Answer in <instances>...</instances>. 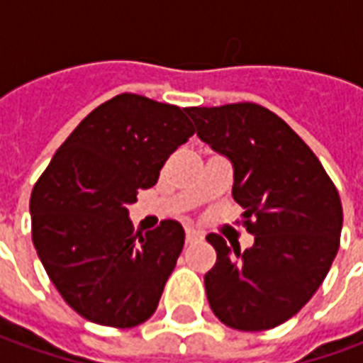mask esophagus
I'll return each mask as SVG.
<instances>
[{
	"mask_svg": "<svg viewBox=\"0 0 363 363\" xmlns=\"http://www.w3.org/2000/svg\"><path fill=\"white\" fill-rule=\"evenodd\" d=\"M201 232H197V230H193V228H187L185 230V242L187 243H193V242H197V240H201Z\"/></svg>",
	"mask_w": 363,
	"mask_h": 363,
	"instance_id": "34e87169",
	"label": "esophagus"
}]
</instances>
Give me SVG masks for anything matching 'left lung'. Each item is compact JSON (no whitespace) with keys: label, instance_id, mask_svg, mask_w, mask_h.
<instances>
[{"label":"left lung","instance_id":"left-lung-1","mask_svg":"<svg viewBox=\"0 0 363 363\" xmlns=\"http://www.w3.org/2000/svg\"><path fill=\"white\" fill-rule=\"evenodd\" d=\"M201 141L226 156L232 197L255 242L230 250L208 234L216 263L205 274L214 315L238 330L279 327L321 286L337 257L342 205L321 162L292 127L263 106L185 108Z\"/></svg>","mask_w":363,"mask_h":363}]
</instances>
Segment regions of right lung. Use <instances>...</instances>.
Wrapping results in <instances>:
<instances>
[{
    "instance_id": "1",
    "label": "right lung",
    "mask_w": 363,
    "mask_h": 363,
    "mask_svg": "<svg viewBox=\"0 0 363 363\" xmlns=\"http://www.w3.org/2000/svg\"><path fill=\"white\" fill-rule=\"evenodd\" d=\"M184 108L118 94L55 150L30 195L33 242L48 277L79 315L129 329L149 319L185 232L176 220L133 234L127 207L193 135Z\"/></svg>"
}]
</instances>
